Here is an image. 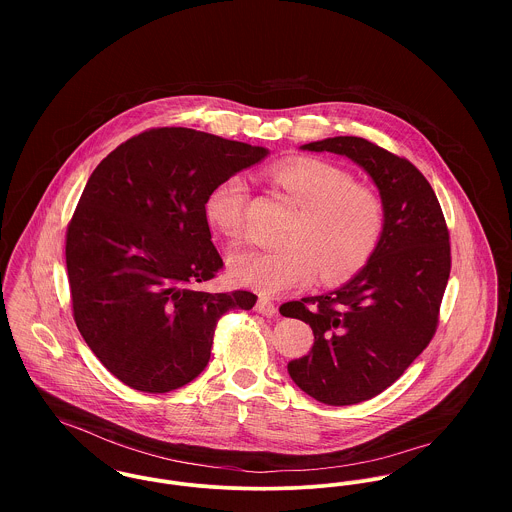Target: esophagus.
Listing matches in <instances>:
<instances>
[{
  "instance_id": "obj_1",
  "label": "esophagus",
  "mask_w": 512,
  "mask_h": 512,
  "mask_svg": "<svg viewBox=\"0 0 512 512\" xmlns=\"http://www.w3.org/2000/svg\"><path fill=\"white\" fill-rule=\"evenodd\" d=\"M256 311L262 313V315H266V317H276V315H278V307H276L270 299H266V297H260V299H258Z\"/></svg>"
}]
</instances>
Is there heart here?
I'll return each mask as SVG.
<instances>
[{
	"label": "heart",
	"instance_id": "b5f03b06",
	"mask_svg": "<svg viewBox=\"0 0 512 512\" xmlns=\"http://www.w3.org/2000/svg\"><path fill=\"white\" fill-rule=\"evenodd\" d=\"M272 179L301 207L276 248L238 246L228 254V272L240 286L264 295L305 288L315 272L325 282L349 278L378 246L382 205L353 177L323 159H290L272 169ZM248 181L230 175L207 195L205 217L234 238L244 228Z\"/></svg>",
	"mask_w": 512,
	"mask_h": 512
}]
</instances>
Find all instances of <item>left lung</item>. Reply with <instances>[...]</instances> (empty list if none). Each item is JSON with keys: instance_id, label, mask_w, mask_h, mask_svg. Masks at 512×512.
Instances as JSON below:
<instances>
[{"instance_id": "1", "label": "left lung", "mask_w": 512, "mask_h": 512, "mask_svg": "<svg viewBox=\"0 0 512 512\" xmlns=\"http://www.w3.org/2000/svg\"><path fill=\"white\" fill-rule=\"evenodd\" d=\"M299 149L349 157L382 203V234L365 266L333 292L280 307L315 337L311 353L288 365L293 382L317 402L351 406L396 382L432 341L451 270L449 232L432 185L408 159L355 136Z\"/></svg>"}]
</instances>
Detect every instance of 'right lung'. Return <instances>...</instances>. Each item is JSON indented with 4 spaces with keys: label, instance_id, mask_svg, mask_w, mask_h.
<instances>
[{
    "label": "right lung",
    "instance_id": "right-lung-1",
    "mask_svg": "<svg viewBox=\"0 0 512 512\" xmlns=\"http://www.w3.org/2000/svg\"><path fill=\"white\" fill-rule=\"evenodd\" d=\"M268 149L189 128L144 132L88 177L67 230L76 327L90 351L134 390L163 394L195 380L230 309L250 292L197 290L222 268L205 217L222 179Z\"/></svg>",
    "mask_w": 512,
    "mask_h": 512
}]
</instances>
